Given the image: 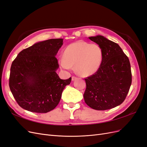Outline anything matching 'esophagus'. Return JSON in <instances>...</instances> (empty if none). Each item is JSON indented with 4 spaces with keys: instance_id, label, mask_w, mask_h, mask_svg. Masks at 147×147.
Returning a JSON list of instances; mask_svg holds the SVG:
<instances>
[{
    "instance_id": "esophagus-1",
    "label": "esophagus",
    "mask_w": 147,
    "mask_h": 147,
    "mask_svg": "<svg viewBox=\"0 0 147 147\" xmlns=\"http://www.w3.org/2000/svg\"><path fill=\"white\" fill-rule=\"evenodd\" d=\"M76 79H77V77H74V76L72 77V81L75 80H76Z\"/></svg>"
}]
</instances>
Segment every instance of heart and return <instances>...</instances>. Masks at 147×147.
<instances>
[{"label":"heart","mask_w":147,"mask_h":147,"mask_svg":"<svg viewBox=\"0 0 147 147\" xmlns=\"http://www.w3.org/2000/svg\"><path fill=\"white\" fill-rule=\"evenodd\" d=\"M101 48L97 44L77 41L70 44L64 51V57L59 59L62 68L71 70L75 65L80 75L87 77L96 72L102 61Z\"/></svg>","instance_id":"obj_1"}]
</instances>
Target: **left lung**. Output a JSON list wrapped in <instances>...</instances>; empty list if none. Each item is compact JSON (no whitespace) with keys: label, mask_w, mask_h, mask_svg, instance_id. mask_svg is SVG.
I'll return each instance as SVG.
<instances>
[{"label":"left lung","mask_w":147,"mask_h":147,"mask_svg":"<svg viewBox=\"0 0 147 147\" xmlns=\"http://www.w3.org/2000/svg\"><path fill=\"white\" fill-rule=\"evenodd\" d=\"M101 48L102 61L99 69L85 78V103L97 110L113 109L122 104L132 83L131 64L117 43L102 35L89 37Z\"/></svg>","instance_id":"8db88e82"}]
</instances>
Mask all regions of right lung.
<instances>
[{"label": "right lung", "instance_id": "obj_1", "mask_svg": "<svg viewBox=\"0 0 147 147\" xmlns=\"http://www.w3.org/2000/svg\"><path fill=\"white\" fill-rule=\"evenodd\" d=\"M63 45V38L37 42L22 50L13 61L9 86L21 107L47 113L58 105L64 88L72 80H62L56 72L59 68L56 55Z\"/></svg>", "mask_w": 147, "mask_h": 147}]
</instances>
